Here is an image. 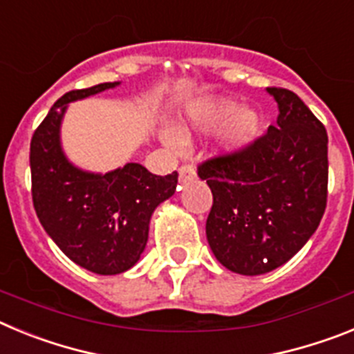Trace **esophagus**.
Returning <instances> with one entry per match:
<instances>
[{"instance_id": "1", "label": "esophagus", "mask_w": 354, "mask_h": 354, "mask_svg": "<svg viewBox=\"0 0 354 354\" xmlns=\"http://www.w3.org/2000/svg\"><path fill=\"white\" fill-rule=\"evenodd\" d=\"M196 177V171L193 165H183L179 168V180L180 183H187V180H193Z\"/></svg>"}]
</instances>
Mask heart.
Returning a JSON list of instances; mask_svg holds the SVG:
<instances>
[{
  "mask_svg": "<svg viewBox=\"0 0 354 354\" xmlns=\"http://www.w3.org/2000/svg\"><path fill=\"white\" fill-rule=\"evenodd\" d=\"M187 122L192 127H183L179 134L165 133V142L174 150L183 149V140L192 136L189 131H218L227 125L223 133V143L227 149H245L255 140L259 133V118L250 109H241L237 102L227 99H212L198 102L187 113Z\"/></svg>",
  "mask_w": 354,
  "mask_h": 354,
  "instance_id": "b5f03b06",
  "label": "heart"
}]
</instances>
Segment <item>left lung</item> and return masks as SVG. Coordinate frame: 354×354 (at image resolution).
<instances>
[{
    "label": "left lung",
    "mask_w": 354,
    "mask_h": 354,
    "mask_svg": "<svg viewBox=\"0 0 354 354\" xmlns=\"http://www.w3.org/2000/svg\"><path fill=\"white\" fill-rule=\"evenodd\" d=\"M268 92L280 109L277 124L245 149L198 165L212 192L209 246L227 270L246 277L294 257L321 223L328 198L326 129L294 92Z\"/></svg>",
    "instance_id": "left-lung-1"
}]
</instances>
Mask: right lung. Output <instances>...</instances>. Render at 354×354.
I'll use <instances>...</instances> for the list:
<instances>
[{
    "instance_id": "add662e5",
    "label": "right lung",
    "mask_w": 354,
    "mask_h": 354,
    "mask_svg": "<svg viewBox=\"0 0 354 354\" xmlns=\"http://www.w3.org/2000/svg\"><path fill=\"white\" fill-rule=\"evenodd\" d=\"M115 83L72 90L53 104L30 145L31 196L44 230L84 270L118 274L138 262L149 239L150 216L177 187V171L150 174L138 162L109 174L72 167L62 152L60 124L71 101L93 95Z\"/></svg>"
}]
</instances>
